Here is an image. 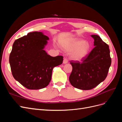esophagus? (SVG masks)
<instances>
[{"instance_id":"obj_1","label":"esophagus","mask_w":122,"mask_h":122,"mask_svg":"<svg viewBox=\"0 0 122 122\" xmlns=\"http://www.w3.org/2000/svg\"><path fill=\"white\" fill-rule=\"evenodd\" d=\"M68 58L66 57H64V61H63V63L64 64H67V63H68Z\"/></svg>"}]
</instances>
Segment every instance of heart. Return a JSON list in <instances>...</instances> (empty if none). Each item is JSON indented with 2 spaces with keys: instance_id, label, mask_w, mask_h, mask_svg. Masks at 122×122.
<instances>
[{
  "instance_id": "obj_1",
  "label": "heart",
  "mask_w": 122,
  "mask_h": 122,
  "mask_svg": "<svg viewBox=\"0 0 122 122\" xmlns=\"http://www.w3.org/2000/svg\"><path fill=\"white\" fill-rule=\"evenodd\" d=\"M64 49L67 51L73 50L71 57L75 60H82L87 54L90 46L87 43H84L82 40H73L63 45Z\"/></svg>"
}]
</instances>
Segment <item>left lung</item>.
Wrapping results in <instances>:
<instances>
[{"mask_svg": "<svg viewBox=\"0 0 122 122\" xmlns=\"http://www.w3.org/2000/svg\"><path fill=\"white\" fill-rule=\"evenodd\" d=\"M91 36L95 46L91 52L81 60L71 61L72 71L69 77L72 86L82 90H90L103 81L108 74L112 63L107 44L98 35Z\"/></svg>", "mask_w": 122, "mask_h": 122, "instance_id": "8db88e82", "label": "left lung"}]
</instances>
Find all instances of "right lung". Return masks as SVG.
<instances>
[{
	"mask_svg": "<svg viewBox=\"0 0 122 122\" xmlns=\"http://www.w3.org/2000/svg\"><path fill=\"white\" fill-rule=\"evenodd\" d=\"M49 38L42 32H29L14 42L9 62L14 78L29 90L47 86L54 67L62 63L63 56L52 57L44 50Z\"/></svg>",
	"mask_w": 122,
	"mask_h": 122,
	"instance_id": "add662e5",
	"label": "right lung"
}]
</instances>
